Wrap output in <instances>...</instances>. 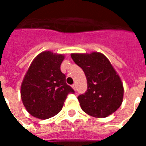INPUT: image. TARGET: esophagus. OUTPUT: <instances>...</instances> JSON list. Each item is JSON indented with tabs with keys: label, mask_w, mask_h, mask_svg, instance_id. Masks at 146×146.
Returning a JSON list of instances; mask_svg holds the SVG:
<instances>
[{
	"label": "esophagus",
	"mask_w": 146,
	"mask_h": 146,
	"mask_svg": "<svg viewBox=\"0 0 146 146\" xmlns=\"http://www.w3.org/2000/svg\"><path fill=\"white\" fill-rule=\"evenodd\" d=\"M72 88H73L74 91H75V92L76 91V84L72 85Z\"/></svg>",
	"instance_id": "esophagus-1"
}]
</instances>
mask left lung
Instances as JSON below:
<instances>
[{
	"label": "left lung",
	"mask_w": 146,
	"mask_h": 146,
	"mask_svg": "<svg viewBox=\"0 0 146 146\" xmlns=\"http://www.w3.org/2000/svg\"><path fill=\"white\" fill-rule=\"evenodd\" d=\"M71 57L84 71L87 80V91L78 96L82 111L98 118L115 112L123 102V86L106 56L99 52L73 53Z\"/></svg>",
	"instance_id": "8db88e82"
}]
</instances>
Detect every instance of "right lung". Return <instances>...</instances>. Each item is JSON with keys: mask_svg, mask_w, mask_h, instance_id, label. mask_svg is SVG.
Here are the masks:
<instances>
[{"mask_svg": "<svg viewBox=\"0 0 146 146\" xmlns=\"http://www.w3.org/2000/svg\"><path fill=\"white\" fill-rule=\"evenodd\" d=\"M64 55L43 51L31 63L21 85V99L26 111L40 120L59 113L69 93L74 90L66 83L60 71Z\"/></svg>", "mask_w": 146, "mask_h": 146, "instance_id": "add662e5", "label": "right lung"}]
</instances>
